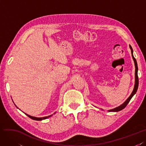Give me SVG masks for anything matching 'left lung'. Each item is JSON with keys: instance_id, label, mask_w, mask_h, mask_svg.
Returning <instances> with one entry per match:
<instances>
[{"instance_id": "obj_1", "label": "left lung", "mask_w": 146, "mask_h": 146, "mask_svg": "<svg viewBox=\"0 0 146 146\" xmlns=\"http://www.w3.org/2000/svg\"><path fill=\"white\" fill-rule=\"evenodd\" d=\"M130 48L131 49V56H132V58L133 60H134V63H135V86H134V88H133V90L132 91L131 94H130V96L125 101L122 105H120V106L116 107L114 109H112V110H108L109 112H118L122 110L123 109H124L127 106V105H128V103H129V102L130 101V100L131 99V98L134 96V95L136 93L137 90H138V84H139V80H138V64H137V62H136V60L135 59V58L133 56V49L131 48V46L130 45ZM102 110H103L102 109H101Z\"/></svg>"}]
</instances>
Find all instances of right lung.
Here are the masks:
<instances>
[{
    "label": "right lung",
    "mask_w": 146,
    "mask_h": 146,
    "mask_svg": "<svg viewBox=\"0 0 146 146\" xmlns=\"http://www.w3.org/2000/svg\"><path fill=\"white\" fill-rule=\"evenodd\" d=\"M15 105L16 106V105L15 104ZM17 107V106H16ZM17 108H18V107H17ZM56 112H54V114ZM25 114L26 115H27L29 117H30L31 119H33V120H44V119H48V118H49V117H51V116L52 115H52H49V116H46V117H34V116H31V115H28V114H26L25 113Z\"/></svg>",
    "instance_id": "add662e5"
}]
</instances>
